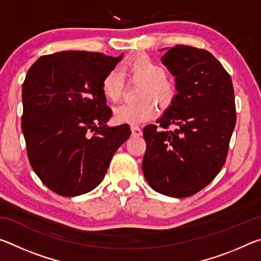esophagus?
<instances>
[{"instance_id": "obj_1", "label": "esophagus", "mask_w": 261, "mask_h": 261, "mask_svg": "<svg viewBox=\"0 0 261 261\" xmlns=\"http://www.w3.org/2000/svg\"><path fill=\"white\" fill-rule=\"evenodd\" d=\"M131 132H132V136H136V137H139L143 135V131L139 126H136V125H131Z\"/></svg>"}]
</instances>
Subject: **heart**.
<instances>
[{
    "mask_svg": "<svg viewBox=\"0 0 261 261\" xmlns=\"http://www.w3.org/2000/svg\"><path fill=\"white\" fill-rule=\"evenodd\" d=\"M124 69L132 77L144 81L143 96H153L162 106H168L175 96V88L167 81V72L163 67L148 56L139 55L126 62ZM123 90V76L114 68L107 72L101 83V91L110 101L120 99ZM156 115V106L151 99L137 102H123L114 109V120L121 124H140L149 121Z\"/></svg>",
    "mask_w": 261,
    "mask_h": 261,
    "instance_id": "1",
    "label": "heart"
}]
</instances>
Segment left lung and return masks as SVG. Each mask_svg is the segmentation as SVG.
<instances>
[{"label": "left lung", "mask_w": 261, "mask_h": 261, "mask_svg": "<svg viewBox=\"0 0 261 261\" xmlns=\"http://www.w3.org/2000/svg\"><path fill=\"white\" fill-rule=\"evenodd\" d=\"M161 62L175 77L176 94L156 125L144 127L143 173L154 191L185 198L200 191L226 162L236 124L231 78L204 49L178 45ZM174 125V130H167Z\"/></svg>", "instance_id": "left-lung-1"}]
</instances>
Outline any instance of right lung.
<instances>
[{
    "label": "right lung",
    "mask_w": 261,
    "mask_h": 261,
    "mask_svg": "<svg viewBox=\"0 0 261 261\" xmlns=\"http://www.w3.org/2000/svg\"><path fill=\"white\" fill-rule=\"evenodd\" d=\"M123 59L65 50L41 56L23 84L21 130L31 166L42 183L63 197L87 193L102 182L130 126H109L112 109L101 91Z\"/></svg>",
    "instance_id": "add662e5"
}]
</instances>
